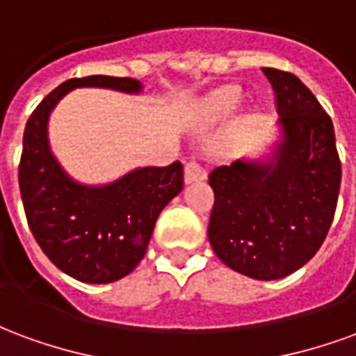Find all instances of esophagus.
I'll return each mask as SVG.
<instances>
[{"label":"esophagus","instance_id":"obj_1","mask_svg":"<svg viewBox=\"0 0 356 356\" xmlns=\"http://www.w3.org/2000/svg\"><path fill=\"white\" fill-rule=\"evenodd\" d=\"M206 179V170L202 168V163H198L196 160L188 162L185 165V183L191 185V183H198V181H204Z\"/></svg>","mask_w":356,"mask_h":356}]
</instances>
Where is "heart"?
Instances as JSON below:
<instances>
[{"label":"heart","mask_w":356,"mask_h":356,"mask_svg":"<svg viewBox=\"0 0 356 356\" xmlns=\"http://www.w3.org/2000/svg\"><path fill=\"white\" fill-rule=\"evenodd\" d=\"M244 99H246V95L238 86H227V88L219 89L204 102L200 114L202 122L206 125H213L234 116L242 108Z\"/></svg>","instance_id":"b5f03b06"}]
</instances>
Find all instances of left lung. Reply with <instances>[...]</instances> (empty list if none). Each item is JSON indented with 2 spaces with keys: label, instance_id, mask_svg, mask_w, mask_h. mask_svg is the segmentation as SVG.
Instances as JSON below:
<instances>
[{
  "label": "left lung",
  "instance_id": "8db88e82",
  "mask_svg": "<svg viewBox=\"0 0 356 356\" xmlns=\"http://www.w3.org/2000/svg\"><path fill=\"white\" fill-rule=\"evenodd\" d=\"M278 104L276 140L209 173L216 202L209 244L221 261L255 280H278L313 257L337 206L341 163L334 124L298 76L263 68Z\"/></svg>",
  "mask_w": 356,
  "mask_h": 356
}]
</instances>
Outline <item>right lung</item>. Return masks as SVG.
<instances>
[{"mask_svg":"<svg viewBox=\"0 0 356 356\" xmlns=\"http://www.w3.org/2000/svg\"><path fill=\"white\" fill-rule=\"evenodd\" d=\"M80 88L125 95L145 89L133 78L88 76L51 91L24 129L20 196L30 231L51 261L80 282L108 284L129 275L145 257L160 211L183 191V163L135 168L101 185L74 179L51 150L49 118Z\"/></svg>","mask_w":356,"mask_h":356,"instance_id":"add662e5","label":"right lung"}]
</instances>
